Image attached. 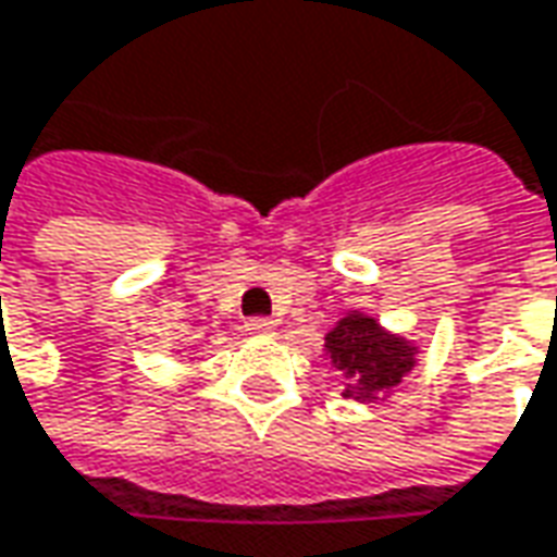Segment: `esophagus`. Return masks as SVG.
Segmentation results:
<instances>
[{"mask_svg":"<svg viewBox=\"0 0 557 557\" xmlns=\"http://www.w3.org/2000/svg\"><path fill=\"white\" fill-rule=\"evenodd\" d=\"M247 335H256V338H264V335H274V320H268V317H252L247 320Z\"/></svg>","mask_w":557,"mask_h":557,"instance_id":"1","label":"esophagus"}]
</instances>
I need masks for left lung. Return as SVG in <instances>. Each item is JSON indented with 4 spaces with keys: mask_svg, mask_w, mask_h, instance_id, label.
I'll list each match as a JSON object with an SVG mask.
<instances>
[{
    "mask_svg": "<svg viewBox=\"0 0 557 557\" xmlns=\"http://www.w3.org/2000/svg\"><path fill=\"white\" fill-rule=\"evenodd\" d=\"M323 357L344 374V396L354 403H377L399 387L418 366L421 347L403 332H389L366 310H347L326 332Z\"/></svg>",
    "mask_w": 557,
    "mask_h": 557,
    "instance_id": "1",
    "label": "left lung"
}]
</instances>
